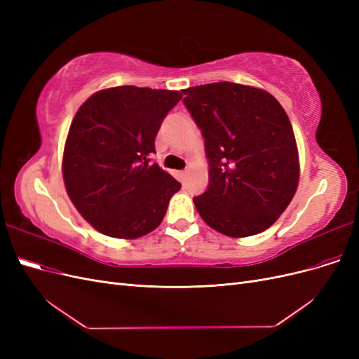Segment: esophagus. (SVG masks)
<instances>
[{"mask_svg": "<svg viewBox=\"0 0 359 359\" xmlns=\"http://www.w3.org/2000/svg\"><path fill=\"white\" fill-rule=\"evenodd\" d=\"M187 170H181V172H178V177H180V180L184 182V181H186V178H187Z\"/></svg>", "mask_w": 359, "mask_h": 359, "instance_id": "1", "label": "esophagus"}]
</instances>
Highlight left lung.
Segmentation results:
<instances>
[{
    "instance_id": "8db88e82",
    "label": "left lung",
    "mask_w": 359,
    "mask_h": 359,
    "mask_svg": "<svg viewBox=\"0 0 359 359\" xmlns=\"http://www.w3.org/2000/svg\"><path fill=\"white\" fill-rule=\"evenodd\" d=\"M202 130L210 165L208 189L193 199L203 222L232 238L264 232L298 187L295 135L269 93L233 82L182 91Z\"/></svg>"
}]
</instances>
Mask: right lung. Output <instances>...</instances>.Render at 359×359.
<instances>
[{
  "mask_svg": "<svg viewBox=\"0 0 359 359\" xmlns=\"http://www.w3.org/2000/svg\"><path fill=\"white\" fill-rule=\"evenodd\" d=\"M180 91L126 85L93 94L76 112L62 156L66 190L94 229L133 240L154 231L181 184L149 163Z\"/></svg>",
  "mask_w": 359,
  "mask_h": 359,
  "instance_id": "add662e5",
  "label": "right lung"
}]
</instances>
